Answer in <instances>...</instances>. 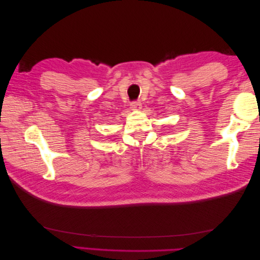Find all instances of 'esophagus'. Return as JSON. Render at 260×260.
I'll return each instance as SVG.
<instances>
[{
	"label": "esophagus",
	"instance_id": "34e87169",
	"mask_svg": "<svg viewBox=\"0 0 260 260\" xmlns=\"http://www.w3.org/2000/svg\"><path fill=\"white\" fill-rule=\"evenodd\" d=\"M130 106L133 111H138V109H141V107H142V104H141L140 101H135V102H132Z\"/></svg>",
	"mask_w": 260,
	"mask_h": 260
}]
</instances>
